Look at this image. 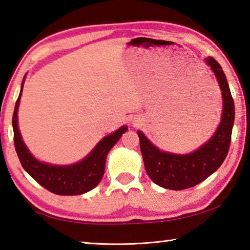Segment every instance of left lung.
Wrapping results in <instances>:
<instances>
[{
	"mask_svg": "<svg viewBox=\"0 0 250 250\" xmlns=\"http://www.w3.org/2000/svg\"><path fill=\"white\" fill-rule=\"evenodd\" d=\"M206 62L216 74L224 102L221 122L211 139L192 153L173 154L160 151L144 133L138 131L146 171L150 179L162 188L184 190L200 184L220 167L228 154L235 121V104L219 63L213 58H207Z\"/></svg>",
	"mask_w": 250,
	"mask_h": 250,
	"instance_id": "obj_1",
	"label": "left lung"
}]
</instances>
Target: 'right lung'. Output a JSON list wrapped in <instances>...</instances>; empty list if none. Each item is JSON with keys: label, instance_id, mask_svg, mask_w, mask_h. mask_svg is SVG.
<instances>
[{"label": "right lung", "instance_id": "add662e5", "mask_svg": "<svg viewBox=\"0 0 250 250\" xmlns=\"http://www.w3.org/2000/svg\"><path fill=\"white\" fill-rule=\"evenodd\" d=\"M25 78V77H24ZM15 104L12 125L14 132V146L17 150L18 157L22 167L33 179L44 187L49 191L60 196H75L82 195L97 187L101 181L104 173L105 158L111 148L120 139L122 133H125L128 128L125 125L121 126L110 136L105 137L97 145L85 159L78 164L70 166H53L40 162L30 153L29 150L22 141L21 134L18 128V108L20 98L23 90Z\"/></svg>", "mask_w": 250, "mask_h": 250}]
</instances>
